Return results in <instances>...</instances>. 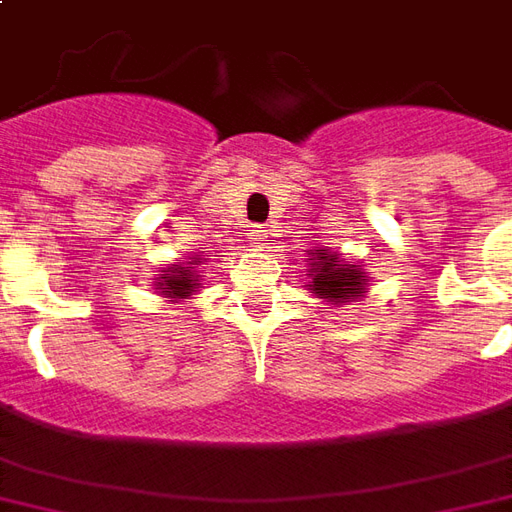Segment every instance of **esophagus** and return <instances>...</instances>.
I'll list each match as a JSON object with an SVG mask.
<instances>
[{
	"mask_svg": "<svg viewBox=\"0 0 512 512\" xmlns=\"http://www.w3.org/2000/svg\"><path fill=\"white\" fill-rule=\"evenodd\" d=\"M250 245L256 250L267 245V231H264L262 225H253V228H250Z\"/></svg>",
	"mask_w": 512,
	"mask_h": 512,
	"instance_id": "1",
	"label": "esophagus"
}]
</instances>
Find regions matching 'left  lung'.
Wrapping results in <instances>:
<instances>
[{"mask_svg": "<svg viewBox=\"0 0 512 512\" xmlns=\"http://www.w3.org/2000/svg\"><path fill=\"white\" fill-rule=\"evenodd\" d=\"M307 276L312 281L307 284L318 298H327L332 304H346L352 298L366 293V273L360 264H346L338 259V253H315L312 256Z\"/></svg>", "mask_w": 512, "mask_h": 512, "instance_id": "1", "label": "left lung"}]
</instances>
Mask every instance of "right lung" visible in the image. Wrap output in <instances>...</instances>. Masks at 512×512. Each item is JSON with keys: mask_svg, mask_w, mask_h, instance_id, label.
I'll list each match as a JSON object with an SVG mask.
<instances>
[{"mask_svg": "<svg viewBox=\"0 0 512 512\" xmlns=\"http://www.w3.org/2000/svg\"><path fill=\"white\" fill-rule=\"evenodd\" d=\"M194 262H177L166 267V270H160V279H157V290H160V296L166 298H188L197 293V287H200V276H197V270L191 267Z\"/></svg>", "mask_w": 512, "mask_h": 512, "instance_id": "1", "label": "right lung"}]
</instances>
